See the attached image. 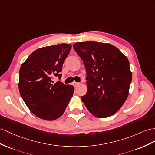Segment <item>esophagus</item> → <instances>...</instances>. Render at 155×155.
I'll use <instances>...</instances> for the list:
<instances>
[{
  "label": "esophagus",
  "instance_id": "1",
  "mask_svg": "<svg viewBox=\"0 0 155 155\" xmlns=\"http://www.w3.org/2000/svg\"><path fill=\"white\" fill-rule=\"evenodd\" d=\"M73 86H74V87H77V86H78L79 84H80V83L74 82H73Z\"/></svg>",
  "mask_w": 155,
  "mask_h": 155
}]
</instances>
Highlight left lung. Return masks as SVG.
<instances>
[{"mask_svg": "<svg viewBox=\"0 0 155 155\" xmlns=\"http://www.w3.org/2000/svg\"><path fill=\"white\" fill-rule=\"evenodd\" d=\"M73 48L86 70L87 92L82 100L94 116L113 115L128 98L132 74L128 58L109 43L77 42Z\"/></svg>", "mask_w": 155, "mask_h": 155, "instance_id": "left-lung-1", "label": "left lung"}]
</instances>
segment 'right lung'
Masks as SVG:
<instances>
[{
	"label": "right lung",
	"instance_id": "obj_1",
	"mask_svg": "<svg viewBox=\"0 0 155 155\" xmlns=\"http://www.w3.org/2000/svg\"><path fill=\"white\" fill-rule=\"evenodd\" d=\"M71 45L61 44L38 48L22 63L19 69V91L27 107L35 116L46 120L61 117L72 98L73 86L60 81L62 65Z\"/></svg>",
	"mask_w": 155,
	"mask_h": 155
}]
</instances>
